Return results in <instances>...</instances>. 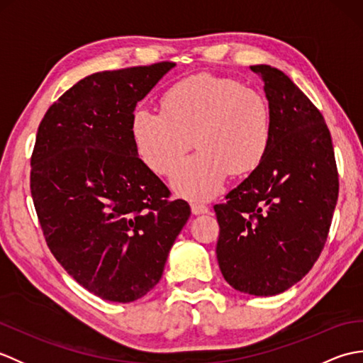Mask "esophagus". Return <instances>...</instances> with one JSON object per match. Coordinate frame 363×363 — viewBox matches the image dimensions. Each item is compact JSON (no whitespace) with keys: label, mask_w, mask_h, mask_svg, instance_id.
I'll use <instances>...</instances> for the list:
<instances>
[{"label":"esophagus","mask_w":363,"mask_h":363,"mask_svg":"<svg viewBox=\"0 0 363 363\" xmlns=\"http://www.w3.org/2000/svg\"><path fill=\"white\" fill-rule=\"evenodd\" d=\"M209 212V207L199 203H191V213L194 215H204Z\"/></svg>","instance_id":"34e87169"}]
</instances>
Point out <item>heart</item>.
I'll list each match as a JSON object with an SVG mask.
<instances>
[{"mask_svg":"<svg viewBox=\"0 0 363 363\" xmlns=\"http://www.w3.org/2000/svg\"><path fill=\"white\" fill-rule=\"evenodd\" d=\"M130 137L138 157L157 174H169L191 145L199 151L176 168L179 196L206 201L218 195L229 174L256 169L272 142L269 109L259 91L209 73L169 87L162 112L137 107Z\"/></svg>","mask_w":363,"mask_h":363,"instance_id":"heart-1","label":"heart"}]
</instances>
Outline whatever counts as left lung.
<instances>
[{
  "mask_svg": "<svg viewBox=\"0 0 363 363\" xmlns=\"http://www.w3.org/2000/svg\"><path fill=\"white\" fill-rule=\"evenodd\" d=\"M272 118L265 159L226 203L215 204L217 259L226 282L274 296L311 272L326 243L338 198L330 133L320 111L287 74L252 65Z\"/></svg>",
  "mask_w": 363,
  "mask_h": 363,
  "instance_id": "1",
  "label": "left lung"
}]
</instances>
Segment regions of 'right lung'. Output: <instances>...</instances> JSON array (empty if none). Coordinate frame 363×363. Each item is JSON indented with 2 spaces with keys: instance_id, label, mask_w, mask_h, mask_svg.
I'll return each mask as SVG.
<instances>
[{
  "instance_id": "obj_1",
  "label": "right lung",
  "mask_w": 363,
  "mask_h": 363,
  "mask_svg": "<svg viewBox=\"0 0 363 363\" xmlns=\"http://www.w3.org/2000/svg\"><path fill=\"white\" fill-rule=\"evenodd\" d=\"M173 62L99 72L76 82L38 126L30 195L52 256L113 303L145 296L190 217L138 157L130 117Z\"/></svg>"
}]
</instances>
